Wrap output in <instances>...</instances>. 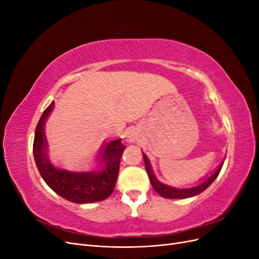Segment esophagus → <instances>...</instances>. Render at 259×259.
<instances>
[{
	"mask_svg": "<svg viewBox=\"0 0 259 259\" xmlns=\"http://www.w3.org/2000/svg\"><path fill=\"white\" fill-rule=\"evenodd\" d=\"M137 138H136V136L135 135H132L131 137H130V142H134V140H136Z\"/></svg>",
	"mask_w": 259,
	"mask_h": 259,
	"instance_id": "esophagus-1",
	"label": "esophagus"
}]
</instances>
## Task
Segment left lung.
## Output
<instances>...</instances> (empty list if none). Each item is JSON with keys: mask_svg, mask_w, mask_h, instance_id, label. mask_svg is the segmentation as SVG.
<instances>
[{"mask_svg": "<svg viewBox=\"0 0 259 259\" xmlns=\"http://www.w3.org/2000/svg\"><path fill=\"white\" fill-rule=\"evenodd\" d=\"M144 156V161H145V166H146V170L148 173L149 179H150V183L153 187V189L158 192L161 197L166 198V199H186V198H190V197H194L201 192L204 191L206 188L214 182L216 179V177L218 176L219 171H221L224 162L219 165V167L216 169L215 173L213 175H210L205 182H203L202 184H200L197 187H192V188H187V189H177V188H173L169 187L166 185H163L162 183H160L158 179L155 178L154 174L152 173V169L150 166V163H149V160L147 158V155L145 153H143Z\"/></svg>", "mask_w": 259, "mask_h": 259, "instance_id": "8db88e82", "label": "left lung"}]
</instances>
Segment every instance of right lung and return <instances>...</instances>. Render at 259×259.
I'll return each mask as SVG.
<instances>
[{
  "instance_id": "obj_1",
  "label": "right lung",
  "mask_w": 259,
  "mask_h": 259,
  "mask_svg": "<svg viewBox=\"0 0 259 259\" xmlns=\"http://www.w3.org/2000/svg\"><path fill=\"white\" fill-rule=\"evenodd\" d=\"M53 108L54 101L45 109L38 120L33 142L34 161L44 182L60 197L77 204L107 199L114 190L121 156L126 147L121 143V139L109 143L104 150H101L99 156L100 163L106 164L103 170L71 173L55 168L46 155V138L44 135L45 120Z\"/></svg>"
}]
</instances>
